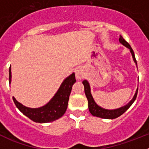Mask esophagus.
Listing matches in <instances>:
<instances>
[{
  "label": "esophagus",
  "instance_id": "obj_1",
  "mask_svg": "<svg viewBox=\"0 0 149 149\" xmlns=\"http://www.w3.org/2000/svg\"><path fill=\"white\" fill-rule=\"evenodd\" d=\"M76 78L77 80H82L84 79V77H85V73H84V71L82 68H78L76 70Z\"/></svg>",
  "mask_w": 149,
  "mask_h": 149
}]
</instances>
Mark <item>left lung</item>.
I'll list each match as a JSON object with an SVG mask.
<instances>
[{"mask_svg": "<svg viewBox=\"0 0 149 149\" xmlns=\"http://www.w3.org/2000/svg\"><path fill=\"white\" fill-rule=\"evenodd\" d=\"M119 42L121 44L123 45L124 46H125L126 48H129L130 51H131V54H132L133 60H134V63H136V65H137V63H136V58H135V55H134V51L131 48V45L128 44V43L126 42L125 39H123L122 36H119ZM83 84L84 86V92H85V95H86V98L88 100V107H89V110L90 112V113L92 114L94 116L100 117V118H102V119H113L117 118V117L120 116L121 115L125 113L127 109L130 107L132 105V104L134 103V101L136 100V95H137L138 93V88L136 89L135 95H134V98H132L130 102H129L127 104L125 105V106L122 107L118 109H114V110H107V109H104L101 107L100 106H98L97 104L95 103V101L93 99L92 94H91V89H90V86H89V84L86 80H84L83 81Z\"/></svg>", "mask_w": 149, "mask_h": 149, "instance_id": "1", "label": "left lung"}]
</instances>
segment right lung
Here are the masks:
<instances>
[{
  "mask_svg": "<svg viewBox=\"0 0 149 149\" xmlns=\"http://www.w3.org/2000/svg\"><path fill=\"white\" fill-rule=\"evenodd\" d=\"M11 66L9 68V82L11 83ZM76 82L74 73L63 81L56 94L48 104L39 108H30L19 103L14 97L13 98L17 108L24 115L35 122L47 123L60 119L66 111L71 91L73 84Z\"/></svg>",
  "mask_w": 149,
  "mask_h": 149,
  "instance_id": "1",
  "label": "right lung"
}]
</instances>
